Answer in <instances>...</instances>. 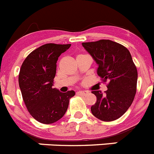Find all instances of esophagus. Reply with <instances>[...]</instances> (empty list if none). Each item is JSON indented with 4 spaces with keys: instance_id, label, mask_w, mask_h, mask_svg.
Masks as SVG:
<instances>
[{
    "instance_id": "1",
    "label": "esophagus",
    "mask_w": 154,
    "mask_h": 154,
    "mask_svg": "<svg viewBox=\"0 0 154 154\" xmlns=\"http://www.w3.org/2000/svg\"><path fill=\"white\" fill-rule=\"evenodd\" d=\"M78 94H80V95H83V96H85V95H87V94H88V91H78Z\"/></svg>"
}]
</instances>
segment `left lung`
<instances>
[{
	"label": "left lung",
	"instance_id": "1",
	"mask_svg": "<svg viewBox=\"0 0 154 154\" xmlns=\"http://www.w3.org/2000/svg\"><path fill=\"white\" fill-rule=\"evenodd\" d=\"M84 49L98 65L97 73L107 91H92L97 102L91 106L93 115L103 121L120 118L132 104L137 91V70L130 51L110 40L82 43Z\"/></svg>",
	"mask_w": 154,
	"mask_h": 154
}]
</instances>
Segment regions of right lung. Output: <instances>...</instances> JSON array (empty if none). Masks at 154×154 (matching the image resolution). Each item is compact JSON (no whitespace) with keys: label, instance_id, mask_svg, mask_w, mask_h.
<instances>
[{"label":"right lung","instance_id":"right-lung-1","mask_svg":"<svg viewBox=\"0 0 154 154\" xmlns=\"http://www.w3.org/2000/svg\"><path fill=\"white\" fill-rule=\"evenodd\" d=\"M71 44H46L32 51L23 62L18 81L30 115L44 124L55 123L65 114L74 91L62 93L53 88L57 61Z\"/></svg>","mask_w":154,"mask_h":154}]
</instances>
